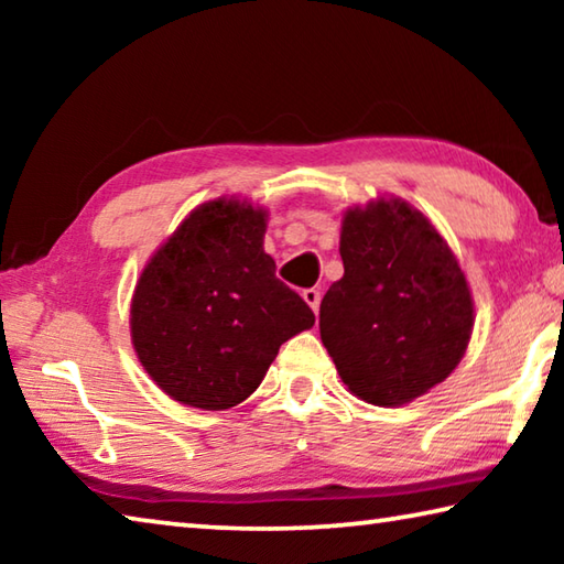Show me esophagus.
<instances>
[{
	"label": "esophagus",
	"instance_id": "esophagus-1",
	"mask_svg": "<svg viewBox=\"0 0 564 564\" xmlns=\"http://www.w3.org/2000/svg\"><path fill=\"white\" fill-rule=\"evenodd\" d=\"M303 301L308 303L311 308L318 313V305H321V291H318V289H305V291H303Z\"/></svg>",
	"mask_w": 564,
	"mask_h": 564
}]
</instances>
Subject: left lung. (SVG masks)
Listing matches in <instances>:
<instances>
[{
    "label": "left lung",
    "mask_w": 564,
    "mask_h": 564,
    "mask_svg": "<svg viewBox=\"0 0 564 564\" xmlns=\"http://www.w3.org/2000/svg\"><path fill=\"white\" fill-rule=\"evenodd\" d=\"M343 279L321 301V340L352 395L403 405L453 373L473 333V295L451 246L400 198L348 208Z\"/></svg>",
    "instance_id": "1"
}]
</instances>
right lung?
Listing matches in <instances>:
<instances>
[{
	"label": "right lung",
	"mask_w": 564,
	"mask_h": 564,
	"mask_svg": "<svg viewBox=\"0 0 564 564\" xmlns=\"http://www.w3.org/2000/svg\"><path fill=\"white\" fill-rule=\"evenodd\" d=\"M265 212L238 198L194 208L151 256L131 299V343L178 403L226 410L261 386L279 348L316 316L275 279Z\"/></svg>",
	"instance_id": "obj_1"
}]
</instances>
